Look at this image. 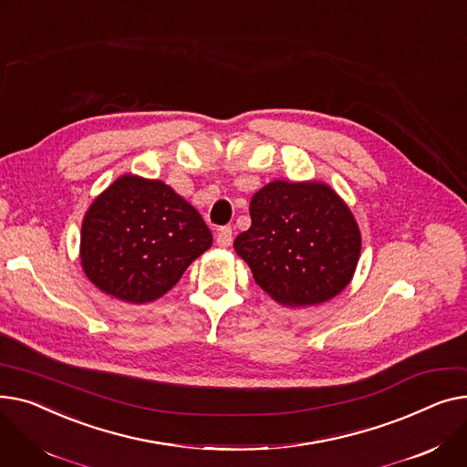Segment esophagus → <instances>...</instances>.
I'll return each mask as SVG.
<instances>
[{
	"mask_svg": "<svg viewBox=\"0 0 467 467\" xmlns=\"http://www.w3.org/2000/svg\"><path fill=\"white\" fill-rule=\"evenodd\" d=\"M233 244V227L227 225V227H221L217 231V246L219 248H229Z\"/></svg>",
	"mask_w": 467,
	"mask_h": 467,
	"instance_id": "obj_1",
	"label": "esophagus"
}]
</instances>
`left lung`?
Returning a JSON list of instances; mask_svg holds the SVG:
<instances>
[{
	"label": "left lung",
	"instance_id": "left-lung-1",
	"mask_svg": "<svg viewBox=\"0 0 467 467\" xmlns=\"http://www.w3.org/2000/svg\"><path fill=\"white\" fill-rule=\"evenodd\" d=\"M250 215L252 227L236 236L234 250L278 305H320L352 282L361 233L327 183L275 180L252 196Z\"/></svg>",
	"mask_w": 467,
	"mask_h": 467
}]
</instances>
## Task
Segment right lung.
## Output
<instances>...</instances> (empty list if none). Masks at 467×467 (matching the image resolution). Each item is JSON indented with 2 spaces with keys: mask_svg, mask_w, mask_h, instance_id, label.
I'll return each instance as SVG.
<instances>
[{
  "mask_svg": "<svg viewBox=\"0 0 467 467\" xmlns=\"http://www.w3.org/2000/svg\"><path fill=\"white\" fill-rule=\"evenodd\" d=\"M212 246L204 219L161 180L122 174L88 206L79 261L85 276L109 297L151 303L178 284Z\"/></svg>",
  "mask_w": 467,
  "mask_h": 467,
  "instance_id": "add662e5",
  "label": "right lung"
}]
</instances>
